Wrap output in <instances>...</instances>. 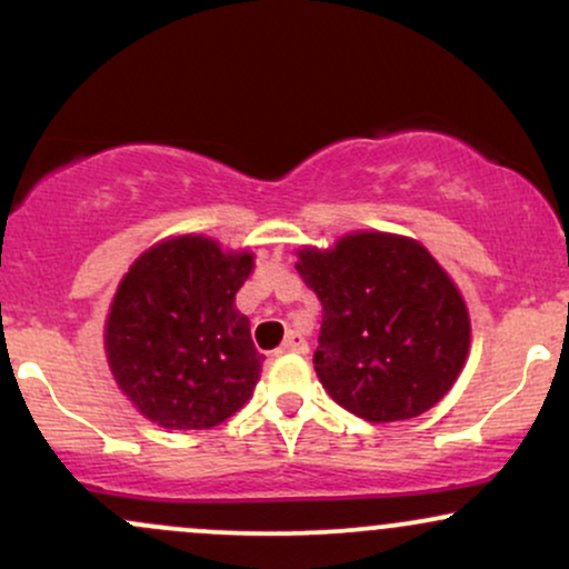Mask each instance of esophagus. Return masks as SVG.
<instances>
[{
  "mask_svg": "<svg viewBox=\"0 0 569 569\" xmlns=\"http://www.w3.org/2000/svg\"><path fill=\"white\" fill-rule=\"evenodd\" d=\"M278 352H307L305 337L297 335V331H291V335L286 337V342L278 348Z\"/></svg>",
  "mask_w": 569,
  "mask_h": 569,
  "instance_id": "obj_1",
  "label": "esophagus"
}]
</instances>
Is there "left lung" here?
<instances>
[{
    "instance_id": "obj_1",
    "label": "left lung",
    "mask_w": 569,
    "mask_h": 569,
    "mask_svg": "<svg viewBox=\"0 0 569 569\" xmlns=\"http://www.w3.org/2000/svg\"><path fill=\"white\" fill-rule=\"evenodd\" d=\"M297 272L323 305L312 363L339 407L369 422L411 420L452 388L471 321L420 243L356 232L329 251L302 248Z\"/></svg>"
}]
</instances>
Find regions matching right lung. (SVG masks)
Listing matches in <instances>:
<instances>
[{
  "label": "right lung",
  "instance_id": "right-lung-1",
  "mask_svg": "<svg viewBox=\"0 0 569 569\" xmlns=\"http://www.w3.org/2000/svg\"><path fill=\"white\" fill-rule=\"evenodd\" d=\"M248 251L184 234L130 267L107 318V358L136 409L162 428L202 430L251 398L264 356L234 293L251 276Z\"/></svg>",
  "mask_w": 569,
  "mask_h": 569
}]
</instances>
